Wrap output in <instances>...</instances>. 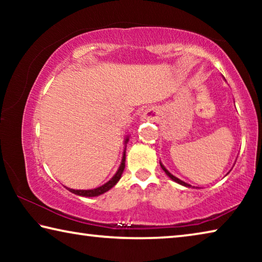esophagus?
<instances>
[{
    "mask_svg": "<svg viewBox=\"0 0 262 262\" xmlns=\"http://www.w3.org/2000/svg\"><path fill=\"white\" fill-rule=\"evenodd\" d=\"M159 119V110L156 107H150L147 111H144L142 115V121H151L156 122Z\"/></svg>",
    "mask_w": 262,
    "mask_h": 262,
    "instance_id": "obj_1",
    "label": "esophagus"
}]
</instances>
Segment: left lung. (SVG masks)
Wrapping results in <instances>:
<instances>
[{"label":"left lung","mask_w":262,"mask_h":262,"mask_svg":"<svg viewBox=\"0 0 262 262\" xmlns=\"http://www.w3.org/2000/svg\"><path fill=\"white\" fill-rule=\"evenodd\" d=\"M159 164H161V167L163 168V171H164V172H165V173H166V176L168 177V178H170V179H172V180H173V181H176V183H178V184H180V185H183V186H185V187H188V188H194L192 185H189V184H187V183H185V181H183V180H180L179 178H177V177H174L173 174H172V173H170V172H168V171H167V168H166L165 166H164V165H163V164H162V162H159Z\"/></svg>","instance_id":"8db88e82"}]
</instances>
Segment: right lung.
<instances>
[{"instance_id": "right-lung-1", "label": "right lung", "mask_w": 262, "mask_h": 262, "mask_svg": "<svg viewBox=\"0 0 262 262\" xmlns=\"http://www.w3.org/2000/svg\"><path fill=\"white\" fill-rule=\"evenodd\" d=\"M128 141H129V136H126L125 139V150H123V154H122V159H121V164L120 166H119L118 171L115 172V174L111 178L107 183H105L104 185L99 186V187L94 188V189H73V188H68L69 192H72L76 195H79V196H85V198H94V196H98V195H101L107 192L112 187H114L115 185L118 184V181L120 180L121 176H122V172L125 170V162H126V147H127V143Z\"/></svg>"}]
</instances>
